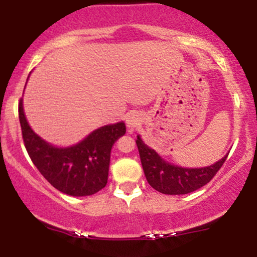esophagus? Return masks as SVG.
<instances>
[{"mask_svg":"<svg viewBox=\"0 0 257 257\" xmlns=\"http://www.w3.org/2000/svg\"><path fill=\"white\" fill-rule=\"evenodd\" d=\"M140 122H141L140 116H139L138 113H135V112H131V113L126 116V126H128L129 133L134 132V129L140 125Z\"/></svg>","mask_w":257,"mask_h":257,"instance_id":"34e87169","label":"esophagus"}]
</instances>
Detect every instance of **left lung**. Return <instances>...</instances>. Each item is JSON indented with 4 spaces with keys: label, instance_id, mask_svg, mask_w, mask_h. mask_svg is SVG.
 Segmentation results:
<instances>
[{
    "label": "left lung",
    "instance_id": "8db88e82",
    "mask_svg": "<svg viewBox=\"0 0 257 257\" xmlns=\"http://www.w3.org/2000/svg\"><path fill=\"white\" fill-rule=\"evenodd\" d=\"M137 145L146 180L151 187L164 194H186L198 190L214 178L225 163L227 156L203 168H184L164 161L138 135Z\"/></svg>",
    "mask_w": 257,
    "mask_h": 257
}]
</instances>
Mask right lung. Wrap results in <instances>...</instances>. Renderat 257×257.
<instances>
[{
    "label": "right lung",
    "mask_w": 257,
    "mask_h": 257,
    "mask_svg": "<svg viewBox=\"0 0 257 257\" xmlns=\"http://www.w3.org/2000/svg\"><path fill=\"white\" fill-rule=\"evenodd\" d=\"M19 120L32 163L53 187L73 197L91 196L105 187L112 146L125 134L124 122L100 126L75 145L59 147L32 131L23 99L19 102Z\"/></svg>",
    "instance_id": "1"
}]
</instances>
